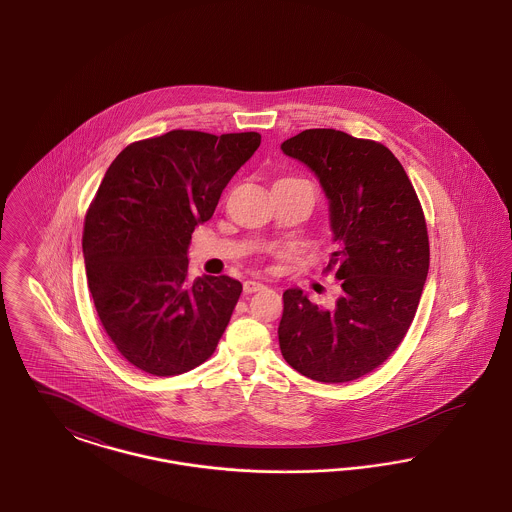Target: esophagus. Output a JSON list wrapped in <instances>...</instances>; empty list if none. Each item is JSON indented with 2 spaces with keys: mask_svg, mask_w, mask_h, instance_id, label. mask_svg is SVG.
Wrapping results in <instances>:
<instances>
[{
  "mask_svg": "<svg viewBox=\"0 0 512 512\" xmlns=\"http://www.w3.org/2000/svg\"><path fill=\"white\" fill-rule=\"evenodd\" d=\"M262 288H264V284L258 283V281H245V283H243V290H245V294L258 292V290H262Z\"/></svg>",
  "mask_w": 512,
  "mask_h": 512,
  "instance_id": "34e87169",
  "label": "esophagus"
}]
</instances>
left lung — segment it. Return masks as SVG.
I'll list each match as a JSON object with an SVG mask.
<instances>
[{
    "mask_svg": "<svg viewBox=\"0 0 512 512\" xmlns=\"http://www.w3.org/2000/svg\"><path fill=\"white\" fill-rule=\"evenodd\" d=\"M315 172L328 199L326 269L340 294L332 307L284 290L279 345L305 378L343 383L378 368L406 336L429 273V237L416 190L397 157L372 140L307 129L281 144Z\"/></svg>",
    "mask_w": 512,
    "mask_h": 512,
    "instance_id": "8db88e82",
    "label": "left lung"
}]
</instances>
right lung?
<instances>
[{"label":"right lung","instance_id":"right-lung-1","mask_svg":"<svg viewBox=\"0 0 512 512\" xmlns=\"http://www.w3.org/2000/svg\"><path fill=\"white\" fill-rule=\"evenodd\" d=\"M260 142L258 133L171 131L127 146L104 174L83 258L100 322L138 370L178 376L214 353L243 284L191 279V233Z\"/></svg>","mask_w":512,"mask_h":512}]
</instances>
